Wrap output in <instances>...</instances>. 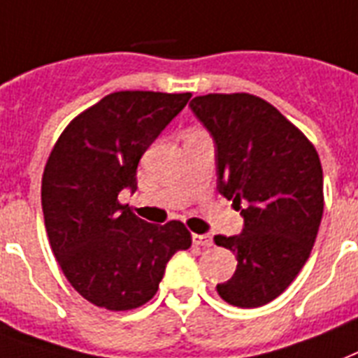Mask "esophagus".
Here are the masks:
<instances>
[{"instance_id":"esophagus-1","label":"esophagus","mask_w":358,"mask_h":358,"mask_svg":"<svg viewBox=\"0 0 358 358\" xmlns=\"http://www.w3.org/2000/svg\"><path fill=\"white\" fill-rule=\"evenodd\" d=\"M193 243L196 246H204V248H209V246L213 245V237L209 234H193Z\"/></svg>"}]
</instances>
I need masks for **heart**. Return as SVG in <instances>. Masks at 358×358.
<instances>
[{
    "label": "heart",
    "mask_w": 358,
    "mask_h": 358,
    "mask_svg": "<svg viewBox=\"0 0 358 358\" xmlns=\"http://www.w3.org/2000/svg\"><path fill=\"white\" fill-rule=\"evenodd\" d=\"M193 132H200V130H189L187 134H193Z\"/></svg>",
    "instance_id": "b5f03b06"
}]
</instances>
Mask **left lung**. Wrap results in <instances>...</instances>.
<instances>
[{
  "instance_id": "8db88e82",
  "label": "left lung",
  "mask_w": 358,
  "mask_h": 358,
  "mask_svg": "<svg viewBox=\"0 0 358 358\" xmlns=\"http://www.w3.org/2000/svg\"><path fill=\"white\" fill-rule=\"evenodd\" d=\"M215 141L217 189L245 219L243 234L215 235L237 270L217 292L235 307L275 300L309 259L324 213V174L315 145L264 99L208 94L189 103Z\"/></svg>"
}]
</instances>
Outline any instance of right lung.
Here are the masks:
<instances>
[{"label":"right lung","mask_w":358,"mask_h":358,"mask_svg":"<svg viewBox=\"0 0 358 358\" xmlns=\"http://www.w3.org/2000/svg\"><path fill=\"white\" fill-rule=\"evenodd\" d=\"M191 94L113 92L64 129L42 176L49 245L64 275L90 303L141 307L156 294L165 264L193 243L180 220L158 226L119 202L136 191L139 158Z\"/></svg>","instance_id":"right-lung-1"}]
</instances>
